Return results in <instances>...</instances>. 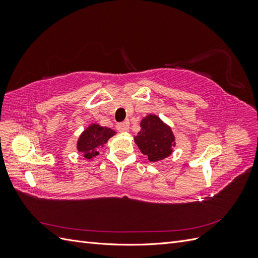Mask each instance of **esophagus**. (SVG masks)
Wrapping results in <instances>:
<instances>
[{"instance_id": "34e87169", "label": "esophagus", "mask_w": 258, "mask_h": 258, "mask_svg": "<svg viewBox=\"0 0 258 258\" xmlns=\"http://www.w3.org/2000/svg\"><path fill=\"white\" fill-rule=\"evenodd\" d=\"M116 128L119 132H124L129 129V124H128V122H119V123H117Z\"/></svg>"}]
</instances>
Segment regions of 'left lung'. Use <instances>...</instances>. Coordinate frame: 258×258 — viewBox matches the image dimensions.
Segmentation results:
<instances>
[{
	"label": "left lung",
	"instance_id": "left-lung-1",
	"mask_svg": "<svg viewBox=\"0 0 258 258\" xmlns=\"http://www.w3.org/2000/svg\"><path fill=\"white\" fill-rule=\"evenodd\" d=\"M141 131L135 137V142L150 161L167 158L172 153L174 136L172 131L156 115H148L141 121Z\"/></svg>",
	"mask_w": 258,
	"mask_h": 258
}]
</instances>
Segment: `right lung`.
Instances as JSON below:
<instances>
[{
    "instance_id": "obj_1",
    "label": "right lung",
    "mask_w": 258,
    "mask_h": 258,
    "mask_svg": "<svg viewBox=\"0 0 258 258\" xmlns=\"http://www.w3.org/2000/svg\"><path fill=\"white\" fill-rule=\"evenodd\" d=\"M115 135V131L110 128L101 127L97 123H93L86 129L77 142V150L84 153L85 158L91 159L99 153L98 148L103 146L107 140Z\"/></svg>"
}]
</instances>
